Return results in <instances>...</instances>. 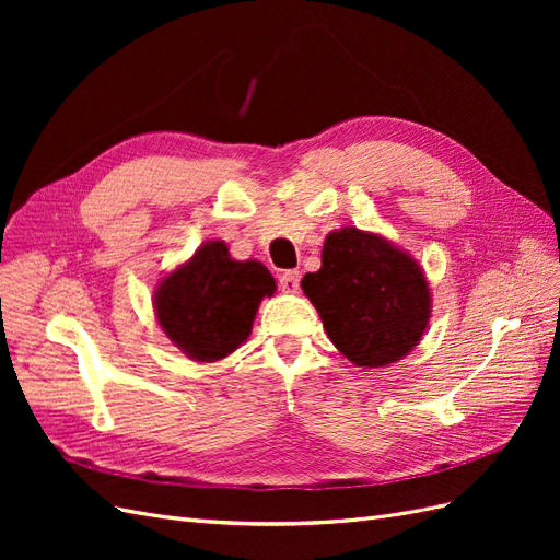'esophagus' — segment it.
I'll return each mask as SVG.
<instances>
[{"label": "esophagus", "mask_w": 560, "mask_h": 560, "mask_svg": "<svg viewBox=\"0 0 560 560\" xmlns=\"http://www.w3.org/2000/svg\"><path fill=\"white\" fill-rule=\"evenodd\" d=\"M299 282H301L299 270H284V273H280V287H282V292H287V294H296Z\"/></svg>", "instance_id": "34e87169"}]
</instances>
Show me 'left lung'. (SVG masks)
<instances>
[{
    "instance_id": "left-lung-1",
    "label": "left lung",
    "mask_w": 560,
    "mask_h": 560,
    "mask_svg": "<svg viewBox=\"0 0 560 560\" xmlns=\"http://www.w3.org/2000/svg\"><path fill=\"white\" fill-rule=\"evenodd\" d=\"M301 290L322 317L331 343L366 369L409 354L428 329L432 296L409 252L378 233L343 226L322 247V266Z\"/></svg>"
}]
</instances>
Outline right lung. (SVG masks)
Segmentation results:
<instances>
[{
    "label": "right lung",
    "mask_w": 560,
    "mask_h": 560,
    "mask_svg": "<svg viewBox=\"0 0 560 560\" xmlns=\"http://www.w3.org/2000/svg\"><path fill=\"white\" fill-rule=\"evenodd\" d=\"M276 280L261 261H235L222 241L202 243L154 292L165 336L196 362H217L247 341L264 296Z\"/></svg>",
    "instance_id": "obj_1"
}]
</instances>
